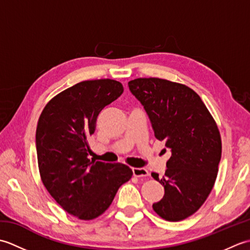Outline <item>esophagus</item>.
I'll return each mask as SVG.
<instances>
[{"instance_id":"34e87169","label":"esophagus","mask_w":250,"mask_h":250,"mask_svg":"<svg viewBox=\"0 0 250 250\" xmlns=\"http://www.w3.org/2000/svg\"><path fill=\"white\" fill-rule=\"evenodd\" d=\"M132 172H133V175L136 177H145L149 175V172L144 167H133L132 168Z\"/></svg>"}]
</instances>
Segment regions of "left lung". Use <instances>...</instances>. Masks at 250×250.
I'll return each instance as SVG.
<instances>
[{
  "instance_id": "1",
  "label": "left lung",
  "mask_w": 250,
  "mask_h": 250,
  "mask_svg": "<svg viewBox=\"0 0 250 250\" xmlns=\"http://www.w3.org/2000/svg\"><path fill=\"white\" fill-rule=\"evenodd\" d=\"M144 105L156 139L172 150L162 178L164 196L152 208L167 221L193 215L208 198L218 174L221 136L213 116L199 94L186 84L149 77L129 82Z\"/></svg>"
}]
</instances>
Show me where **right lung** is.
Segmentation results:
<instances>
[{
	"label": "right lung",
	"instance_id": "1",
	"mask_svg": "<svg viewBox=\"0 0 250 250\" xmlns=\"http://www.w3.org/2000/svg\"><path fill=\"white\" fill-rule=\"evenodd\" d=\"M124 92L114 79L81 82L46 104L36 128L41 179L66 213L81 220L98 218L133 172L122 163L90 161L88 140L106 105Z\"/></svg>",
	"mask_w": 250,
	"mask_h": 250
}]
</instances>
